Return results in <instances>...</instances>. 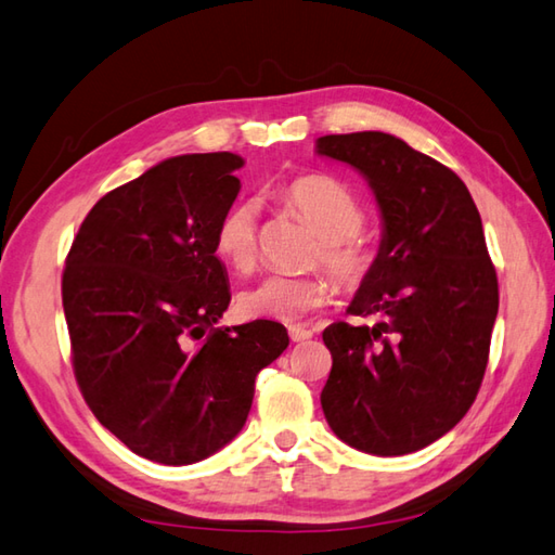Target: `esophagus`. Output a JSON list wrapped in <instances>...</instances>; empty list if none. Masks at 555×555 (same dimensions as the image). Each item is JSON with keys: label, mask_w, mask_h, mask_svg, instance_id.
Wrapping results in <instances>:
<instances>
[{"label": "esophagus", "mask_w": 555, "mask_h": 555, "mask_svg": "<svg viewBox=\"0 0 555 555\" xmlns=\"http://www.w3.org/2000/svg\"><path fill=\"white\" fill-rule=\"evenodd\" d=\"M288 336L291 341H306V339H312V330L306 327V324H291Z\"/></svg>", "instance_id": "34e87169"}]
</instances>
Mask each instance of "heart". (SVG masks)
I'll return each instance as SVG.
<instances>
[{
  "label": "heart",
  "mask_w": 555,
  "mask_h": 555,
  "mask_svg": "<svg viewBox=\"0 0 555 555\" xmlns=\"http://www.w3.org/2000/svg\"><path fill=\"white\" fill-rule=\"evenodd\" d=\"M281 197L320 235L314 262L327 267L344 288H361L373 276L377 247L361 233L365 211L349 188L327 176H302L288 182ZM257 204L249 199L231 204L216 223V255L247 274L257 264ZM332 296L334 284L324 274H271L243 291L237 308L249 320L298 322Z\"/></svg>",
  "instance_id": "1"
}]
</instances>
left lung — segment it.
I'll return each mask as SVG.
<instances>
[{
  "instance_id": "1",
  "label": "left lung",
  "mask_w": 555,
  "mask_h": 555,
  "mask_svg": "<svg viewBox=\"0 0 555 555\" xmlns=\"http://www.w3.org/2000/svg\"><path fill=\"white\" fill-rule=\"evenodd\" d=\"M318 154L361 172L383 214L377 267L349 306L379 320L322 332L332 353L322 411L346 444L399 457L452 430L479 395L495 267L469 190L436 158L385 132L320 137Z\"/></svg>"
}]
</instances>
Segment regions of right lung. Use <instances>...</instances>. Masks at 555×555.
I'll return each instance as SVG.
<instances>
[{"mask_svg":"<svg viewBox=\"0 0 555 555\" xmlns=\"http://www.w3.org/2000/svg\"><path fill=\"white\" fill-rule=\"evenodd\" d=\"M235 154H188L95 202L62 274L72 365L93 416L139 457L182 466L243 430L284 324L216 327L231 291L214 233L241 192Z\"/></svg>","mask_w":555,"mask_h":555,"instance_id":"right-lung-1","label":"right lung"}]
</instances>
